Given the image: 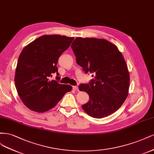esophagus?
<instances>
[{"instance_id":"34e87169","label":"esophagus","mask_w":154,"mask_h":154,"mask_svg":"<svg viewBox=\"0 0 154 154\" xmlns=\"http://www.w3.org/2000/svg\"><path fill=\"white\" fill-rule=\"evenodd\" d=\"M73 89L75 91H79V88L78 86H73Z\"/></svg>"}]
</instances>
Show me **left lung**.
<instances>
[{
	"mask_svg": "<svg viewBox=\"0 0 154 154\" xmlns=\"http://www.w3.org/2000/svg\"><path fill=\"white\" fill-rule=\"evenodd\" d=\"M71 47L84 72L93 73L90 83L79 86L90 97L82 106L83 110L95 118L109 116L122 106L128 93L130 75L122 53L103 39L78 37Z\"/></svg>",
	"mask_w": 154,
	"mask_h": 154,
	"instance_id": "1",
	"label": "left lung"
}]
</instances>
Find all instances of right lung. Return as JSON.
<instances>
[{
	"instance_id": "obj_1",
	"label": "right lung",
	"mask_w": 154,
	"mask_h": 154,
	"mask_svg": "<svg viewBox=\"0 0 154 154\" xmlns=\"http://www.w3.org/2000/svg\"><path fill=\"white\" fill-rule=\"evenodd\" d=\"M73 39L57 34L43 35L25 47L20 54L14 83L20 98L31 110L38 112L50 110L72 90L70 85L48 78L54 73L59 75L58 59Z\"/></svg>"
}]
</instances>
